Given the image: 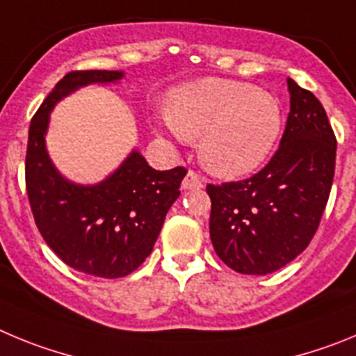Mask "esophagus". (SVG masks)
Here are the masks:
<instances>
[{
  "label": "esophagus",
  "mask_w": 356,
  "mask_h": 356,
  "mask_svg": "<svg viewBox=\"0 0 356 356\" xmlns=\"http://www.w3.org/2000/svg\"><path fill=\"white\" fill-rule=\"evenodd\" d=\"M204 186V177L200 174H197L195 170H190L186 174L184 181H182V188L184 190H198Z\"/></svg>",
  "instance_id": "esophagus-1"
}]
</instances>
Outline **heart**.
I'll return each mask as SVG.
<instances>
[{"mask_svg": "<svg viewBox=\"0 0 356 356\" xmlns=\"http://www.w3.org/2000/svg\"><path fill=\"white\" fill-rule=\"evenodd\" d=\"M282 124V106L273 94L214 78L175 88L163 117V126L175 138H202V161L223 177L257 168L277 145Z\"/></svg>", "mask_w": 356, "mask_h": 356, "instance_id": "heart-1", "label": "heart"}]
</instances>
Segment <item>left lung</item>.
Segmentation results:
<instances>
[{"label": "left lung", "instance_id": "8db88e82", "mask_svg": "<svg viewBox=\"0 0 356 356\" xmlns=\"http://www.w3.org/2000/svg\"><path fill=\"white\" fill-rule=\"evenodd\" d=\"M291 111L280 147L243 181L207 184L214 252L230 270H280L312 241L335 174L337 140L312 92L287 79Z\"/></svg>", "mask_w": 356, "mask_h": 356}]
</instances>
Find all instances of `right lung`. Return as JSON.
I'll list each match as a JSON object with an SVG mask.
<instances>
[{
	"mask_svg": "<svg viewBox=\"0 0 356 356\" xmlns=\"http://www.w3.org/2000/svg\"><path fill=\"white\" fill-rule=\"evenodd\" d=\"M122 76L118 70L67 72L31 118L24 165L31 213L44 241L67 266L101 278L126 277L149 257L188 172L184 166L154 170L136 150L101 184H72L56 172L44 142L49 111L79 86Z\"/></svg>",
	"mask_w": 356,
	"mask_h": 356,
	"instance_id": "add662e5",
	"label": "right lung"
}]
</instances>
